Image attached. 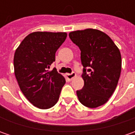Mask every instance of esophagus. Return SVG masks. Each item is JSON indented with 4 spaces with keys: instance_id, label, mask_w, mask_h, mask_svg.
<instances>
[{
    "instance_id": "34e87169",
    "label": "esophagus",
    "mask_w": 135,
    "mask_h": 135,
    "mask_svg": "<svg viewBox=\"0 0 135 135\" xmlns=\"http://www.w3.org/2000/svg\"><path fill=\"white\" fill-rule=\"evenodd\" d=\"M74 76H76V73H74V72H72L71 74H66L67 79L69 80H71Z\"/></svg>"
}]
</instances>
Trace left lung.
<instances>
[{"instance_id": "8db88e82", "label": "left lung", "mask_w": 135, "mask_h": 135, "mask_svg": "<svg viewBox=\"0 0 135 135\" xmlns=\"http://www.w3.org/2000/svg\"><path fill=\"white\" fill-rule=\"evenodd\" d=\"M69 37L80 49L84 86L76 95L82 104L95 108L104 104L117 88L121 54L111 38L96 29L72 31Z\"/></svg>"}]
</instances>
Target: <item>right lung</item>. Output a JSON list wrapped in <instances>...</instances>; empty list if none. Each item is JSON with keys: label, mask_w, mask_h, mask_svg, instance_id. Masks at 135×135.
I'll use <instances>...</instances> for the list:
<instances>
[{"label": "right lung", "mask_w": 135, "mask_h": 135, "mask_svg": "<svg viewBox=\"0 0 135 135\" xmlns=\"http://www.w3.org/2000/svg\"><path fill=\"white\" fill-rule=\"evenodd\" d=\"M65 32L37 31L28 34L14 55L15 76L24 95L34 106L49 109L57 103L65 79L55 68V52L65 42Z\"/></svg>", "instance_id": "1"}]
</instances>
